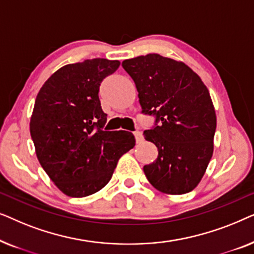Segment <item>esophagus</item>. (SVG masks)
<instances>
[{"label": "esophagus", "mask_w": 254, "mask_h": 254, "mask_svg": "<svg viewBox=\"0 0 254 254\" xmlns=\"http://www.w3.org/2000/svg\"><path fill=\"white\" fill-rule=\"evenodd\" d=\"M134 136H135V141H136V143H141L142 141H143V135H142L141 131H134Z\"/></svg>", "instance_id": "1"}]
</instances>
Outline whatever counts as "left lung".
<instances>
[{
	"label": "left lung",
	"instance_id": "1",
	"mask_svg": "<svg viewBox=\"0 0 254 254\" xmlns=\"http://www.w3.org/2000/svg\"><path fill=\"white\" fill-rule=\"evenodd\" d=\"M138 92L142 113L155 117L143 135L157 147L144 175L166 194H185L202 179L213 156L216 114L209 91L184 62L147 54L123 62Z\"/></svg>",
	"mask_w": 254,
	"mask_h": 254
}]
</instances>
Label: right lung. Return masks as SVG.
Returning <instances> with one entry per match:
<instances>
[{"label":"right lung","mask_w":254,"mask_h":254,"mask_svg":"<svg viewBox=\"0 0 254 254\" xmlns=\"http://www.w3.org/2000/svg\"><path fill=\"white\" fill-rule=\"evenodd\" d=\"M118 60L92 59L64 65L38 93L30 133L38 161L65 195L84 197L110 182L119 158L135 145L130 131L104 130L103 79Z\"/></svg>","instance_id":"1"}]
</instances>
